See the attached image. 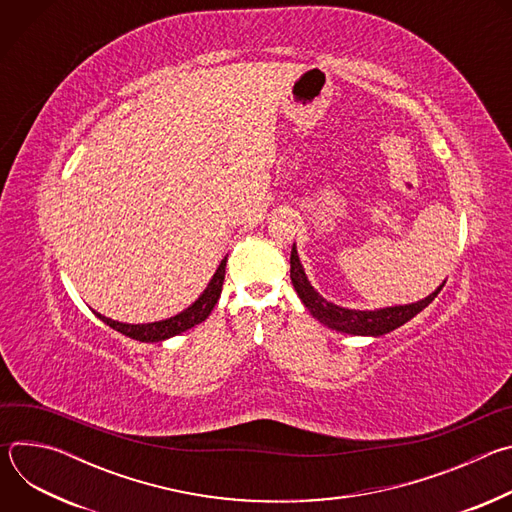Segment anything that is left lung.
<instances>
[{"mask_svg":"<svg viewBox=\"0 0 512 512\" xmlns=\"http://www.w3.org/2000/svg\"><path fill=\"white\" fill-rule=\"evenodd\" d=\"M289 265H291V269H289L291 283H294V289L298 291V296H300L302 304L306 306V310L324 326H328L336 332L354 334V336H383V334L403 326L413 316H417L423 308H427L435 300V296L440 294L444 283H446L444 281L433 291V294H429L427 298L413 302V304L379 308V310H352V308H342L334 302H328L326 298H322L318 294L304 271L296 243H294V247H291Z\"/></svg>","mask_w":512,"mask_h":512,"instance_id":"obj_1","label":"left lung"}]
</instances>
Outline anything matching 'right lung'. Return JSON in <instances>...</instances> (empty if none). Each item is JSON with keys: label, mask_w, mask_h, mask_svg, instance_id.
Wrapping results in <instances>:
<instances>
[{"label": "right lung", "mask_w": 512, "mask_h": 512, "mask_svg": "<svg viewBox=\"0 0 512 512\" xmlns=\"http://www.w3.org/2000/svg\"><path fill=\"white\" fill-rule=\"evenodd\" d=\"M225 267H227V257L221 261V265L216 267L212 279L208 281L206 289L198 296V300L194 304H190L186 310H182L180 314L172 316V318H166V320H160V322H150V324H123V322H115L111 318H105L99 312H95V314L107 326H111L113 330L129 336L133 340H139V342L168 340L172 336H178V334L190 330L192 326L204 322L210 316L218 298H221L223 281H225Z\"/></svg>", "instance_id": "1"}]
</instances>
